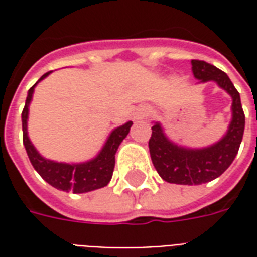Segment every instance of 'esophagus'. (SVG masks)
Here are the masks:
<instances>
[{
	"label": "esophagus",
	"mask_w": 257,
	"mask_h": 257,
	"mask_svg": "<svg viewBox=\"0 0 257 257\" xmlns=\"http://www.w3.org/2000/svg\"><path fill=\"white\" fill-rule=\"evenodd\" d=\"M147 114H149V107H146V106L136 107V110L134 111V119H136V121L143 119Z\"/></svg>",
	"instance_id": "34e87169"
}]
</instances>
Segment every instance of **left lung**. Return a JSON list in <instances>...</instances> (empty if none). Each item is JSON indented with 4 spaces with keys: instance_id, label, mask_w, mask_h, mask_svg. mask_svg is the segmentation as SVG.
<instances>
[{
    "instance_id": "left-lung-1",
    "label": "left lung",
    "mask_w": 257,
    "mask_h": 257,
    "mask_svg": "<svg viewBox=\"0 0 257 257\" xmlns=\"http://www.w3.org/2000/svg\"><path fill=\"white\" fill-rule=\"evenodd\" d=\"M191 70L194 78L198 79L197 84L212 81L231 96V121L219 142L202 149L175 143L164 132L161 123L153 122L149 149L154 168L165 182L184 186H198L219 178L237 156L245 129L241 97L228 75L202 60H191Z\"/></svg>"
}]
</instances>
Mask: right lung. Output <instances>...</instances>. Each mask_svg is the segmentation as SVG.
Here are the masks:
<instances>
[{
	"label": "right lung",
	"instance_id": "right-lung-1",
	"mask_svg": "<svg viewBox=\"0 0 257 257\" xmlns=\"http://www.w3.org/2000/svg\"><path fill=\"white\" fill-rule=\"evenodd\" d=\"M51 73L52 71L44 74L41 78L29 89L25 108L22 112L23 145L27 151L29 160L34 169L40 173V176L55 189L67 191V193L73 191L75 194L89 193L93 190L101 189L110 183V180H111L112 171H114V165H115V153H117L121 142L129 134L134 122L128 121L121 126L112 129L107 138L106 143L101 147V150L97 153V156L93 157L89 161L68 164V162L53 161V160H48L45 157H42L29 138L27 121H29V107L33 100L34 88L38 82L47 78Z\"/></svg>",
	"mask_w": 257,
	"mask_h": 257
}]
</instances>
